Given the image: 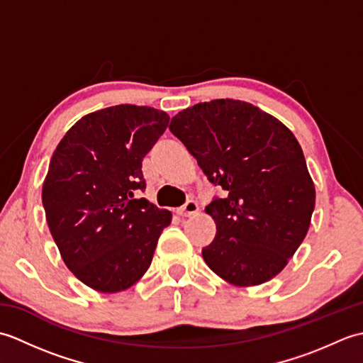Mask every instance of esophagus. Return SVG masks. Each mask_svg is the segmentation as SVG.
I'll list each match as a JSON object with an SVG mask.
<instances>
[{"instance_id":"34e87169","label":"esophagus","mask_w":363,"mask_h":363,"mask_svg":"<svg viewBox=\"0 0 363 363\" xmlns=\"http://www.w3.org/2000/svg\"><path fill=\"white\" fill-rule=\"evenodd\" d=\"M199 211V206L196 201H194V199H189V201L184 204L182 207H179V209L176 211V213L179 215V217H190V215H194Z\"/></svg>"}]
</instances>
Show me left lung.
<instances>
[{
    "label": "left lung",
    "mask_w": 363,
    "mask_h": 363,
    "mask_svg": "<svg viewBox=\"0 0 363 363\" xmlns=\"http://www.w3.org/2000/svg\"><path fill=\"white\" fill-rule=\"evenodd\" d=\"M169 130L226 191L206 212L217 223L203 248L223 279L250 287L281 273L303 243L315 187L303 150L279 120L235 99L199 103L172 118Z\"/></svg>",
    "instance_id": "1"
}]
</instances>
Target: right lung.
I'll use <instances>...</instances> for the list:
<instances>
[{"mask_svg": "<svg viewBox=\"0 0 363 363\" xmlns=\"http://www.w3.org/2000/svg\"><path fill=\"white\" fill-rule=\"evenodd\" d=\"M169 117L120 104L82 117L54 151L42 189L50 233L65 265L103 293L134 285L150 268L172 213L134 198L146 182L142 160Z\"/></svg>", "mask_w": 363, "mask_h": 363, "instance_id": "1", "label": "right lung"}]
</instances>
